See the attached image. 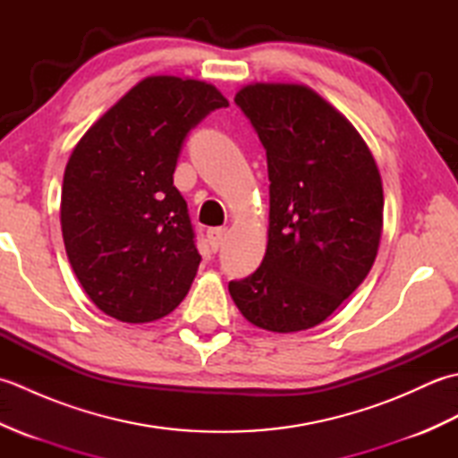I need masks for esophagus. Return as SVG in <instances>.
<instances>
[{
  "label": "esophagus",
  "mask_w": 458,
  "mask_h": 458,
  "mask_svg": "<svg viewBox=\"0 0 458 458\" xmlns=\"http://www.w3.org/2000/svg\"><path fill=\"white\" fill-rule=\"evenodd\" d=\"M224 238H226V228H210L208 230V242H210V246H212L214 251L220 248Z\"/></svg>",
  "instance_id": "obj_1"
}]
</instances>
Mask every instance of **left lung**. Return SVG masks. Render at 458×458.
Listing matches in <instances>:
<instances>
[{
    "label": "left lung",
    "mask_w": 458,
    "mask_h": 458,
    "mask_svg": "<svg viewBox=\"0 0 458 458\" xmlns=\"http://www.w3.org/2000/svg\"><path fill=\"white\" fill-rule=\"evenodd\" d=\"M234 100L264 143L271 184L264 261L228 291L254 327L313 328L374 266L384 228L379 169L346 115L305 84L251 82Z\"/></svg>",
    "instance_id": "left-lung-1"
}]
</instances>
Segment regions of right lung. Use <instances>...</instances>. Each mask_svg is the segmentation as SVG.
<instances>
[{
    "label": "right lung",
    "mask_w": 458,
    "mask_h": 458,
    "mask_svg": "<svg viewBox=\"0 0 458 458\" xmlns=\"http://www.w3.org/2000/svg\"><path fill=\"white\" fill-rule=\"evenodd\" d=\"M226 106L208 82L148 76L76 143L63 179V240L102 313L151 323L187 297L200 254L173 173L191 128Z\"/></svg>",
    "instance_id": "1"
}]
</instances>
